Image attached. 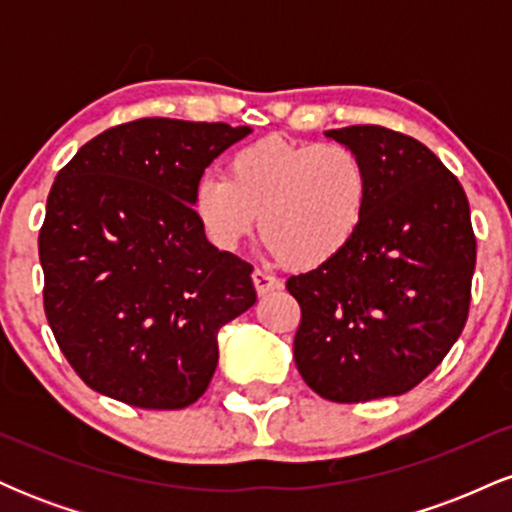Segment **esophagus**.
I'll return each instance as SVG.
<instances>
[{"label":"esophagus","instance_id":"esophagus-1","mask_svg":"<svg viewBox=\"0 0 512 512\" xmlns=\"http://www.w3.org/2000/svg\"><path fill=\"white\" fill-rule=\"evenodd\" d=\"M252 284H255V289H257V293H260V296H267V293L279 289L281 281L276 279L274 274L262 272V269H255V272H252Z\"/></svg>","mask_w":512,"mask_h":512}]
</instances>
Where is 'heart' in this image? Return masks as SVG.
<instances>
[{
    "label": "heart",
    "instance_id": "b5f03b06",
    "mask_svg": "<svg viewBox=\"0 0 512 512\" xmlns=\"http://www.w3.org/2000/svg\"><path fill=\"white\" fill-rule=\"evenodd\" d=\"M368 199L370 173L356 149L269 134L233 151L226 178L204 175L192 192V211L221 250H236L260 214L274 257L296 269H320L351 248Z\"/></svg>",
    "mask_w": 512,
    "mask_h": 512
}]
</instances>
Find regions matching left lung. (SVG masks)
<instances>
[{"mask_svg":"<svg viewBox=\"0 0 512 512\" xmlns=\"http://www.w3.org/2000/svg\"><path fill=\"white\" fill-rule=\"evenodd\" d=\"M325 137L363 156L370 199L344 255L286 281L301 305L296 368L330 402L404 395L436 370L467 322L477 264L467 195L407 134L354 125Z\"/></svg>","mask_w":512,"mask_h":512,"instance_id":"1","label":"left lung"}]
</instances>
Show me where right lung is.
I'll return each instance as SVG.
<instances>
[{"label":"right lung","mask_w":512,"mask_h":512,"mask_svg":"<svg viewBox=\"0 0 512 512\" xmlns=\"http://www.w3.org/2000/svg\"><path fill=\"white\" fill-rule=\"evenodd\" d=\"M250 132L144 117L105 129L57 173L38 238L45 315L91 390L182 409L209 387L216 334L257 293L250 264L204 236L192 192Z\"/></svg>","instance_id":"add662e5"}]
</instances>
